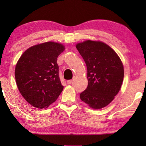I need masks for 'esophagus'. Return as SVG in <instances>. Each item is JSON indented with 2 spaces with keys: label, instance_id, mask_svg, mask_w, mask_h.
Segmentation results:
<instances>
[{
  "label": "esophagus",
  "instance_id": "34e87169",
  "mask_svg": "<svg viewBox=\"0 0 146 146\" xmlns=\"http://www.w3.org/2000/svg\"><path fill=\"white\" fill-rule=\"evenodd\" d=\"M73 80H67V84H71V83H72Z\"/></svg>",
  "mask_w": 146,
  "mask_h": 146
}]
</instances>
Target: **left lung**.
Instances as JSON below:
<instances>
[{
    "label": "left lung",
    "instance_id": "obj_1",
    "mask_svg": "<svg viewBox=\"0 0 146 146\" xmlns=\"http://www.w3.org/2000/svg\"><path fill=\"white\" fill-rule=\"evenodd\" d=\"M76 48L87 66L88 85L80 94L81 100L93 109L108 106L119 91L123 67L119 56L102 42L87 40Z\"/></svg>",
    "mask_w": 146,
    "mask_h": 146
}]
</instances>
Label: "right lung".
<instances>
[{"instance_id":"right-lung-1","label":"right lung","mask_w":146,"mask_h":146,"mask_svg":"<svg viewBox=\"0 0 146 146\" xmlns=\"http://www.w3.org/2000/svg\"><path fill=\"white\" fill-rule=\"evenodd\" d=\"M64 49L61 44L48 42L31 47L19 58L15 70L17 87L34 107H48L62 91L56 59Z\"/></svg>"}]
</instances>
